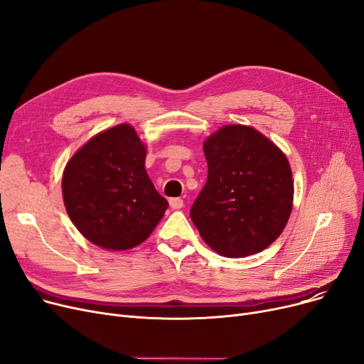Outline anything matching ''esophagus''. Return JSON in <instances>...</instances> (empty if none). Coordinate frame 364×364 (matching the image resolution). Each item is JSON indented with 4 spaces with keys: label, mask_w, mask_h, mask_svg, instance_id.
Listing matches in <instances>:
<instances>
[{
    "label": "esophagus",
    "mask_w": 364,
    "mask_h": 364,
    "mask_svg": "<svg viewBox=\"0 0 364 364\" xmlns=\"http://www.w3.org/2000/svg\"><path fill=\"white\" fill-rule=\"evenodd\" d=\"M169 206L172 209H181L184 206V202L180 198H172V199H169Z\"/></svg>",
    "instance_id": "1"
}]
</instances>
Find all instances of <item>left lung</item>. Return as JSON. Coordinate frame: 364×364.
Returning <instances> with one entry per match:
<instances>
[{
    "mask_svg": "<svg viewBox=\"0 0 364 364\" xmlns=\"http://www.w3.org/2000/svg\"><path fill=\"white\" fill-rule=\"evenodd\" d=\"M208 180L190 218L205 243L242 258L270 246L289 220L292 171L284 153L246 125H224L203 143Z\"/></svg>",
    "mask_w": 364,
    "mask_h": 364,
    "instance_id": "obj_1",
    "label": "left lung"
}]
</instances>
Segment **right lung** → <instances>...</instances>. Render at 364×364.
Returning <instances> with one entry per match:
<instances>
[{
  "mask_svg": "<svg viewBox=\"0 0 364 364\" xmlns=\"http://www.w3.org/2000/svg\"><path fill=\"white\" fill-rule=\"evenodd\" d=\"M146 146L129 124L99 132L68 162L62 190L70 221L91 243L125 251L143 243L168 202L144 169Z\"/></svg>",
  "mask_w": 364,
  "mask_h": 364,
  "instance_id": "1",
  "label": "right lung"
}]
</instances>
